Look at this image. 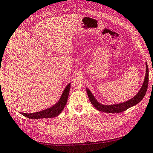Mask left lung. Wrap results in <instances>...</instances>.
Masks as SVG:
<instances>
[{"label": "left lung", "mask_w": 153, "mask_h": 153, "mask_svg": "<svg viewBox=\"0 0 153 153\" xmlns=\"http://www.w3.org/2000/svg\"><path fill=\"white\" fill-rule=\"evenodd\" d=\"M148 83H149V68H148L147 64L146 62V74H145V80L143 83V85H142L141 89L140 90L139 92H138V93L132 98L130 99L129 100L120 103V104H117L103 105L96 100L93 94L91 93V92L88 90L87 88V93L88 94V98H89V100L91 102V104H93L94 107L97 110H98V111L105 112V113H117L123 112L128 108L132 107V106L138 104V103H139L142 99L144 98L145 94H146L147 87H148Z\"/></svg>", "instance_id": "obj_1"}]
</instances>
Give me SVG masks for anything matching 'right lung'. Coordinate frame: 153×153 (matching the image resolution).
Here are the masks:
<instances>
[{"label":"right lung","mask_w":153,"mask_h":153,"mask_svg":"<svg viewBox=\"0 0 153 153\" xmlns=\"http://www.w3.org/2000/svg\"><path fill=\"white\" fill-rule=\"evenodd\" d=\"M70 88V83H69L66 87L65 89L64 90L63 93L59 99V102L56 103L52 107L49 108L47 109L43 110V111L33 113H20L25 117L29 118L30 119H43V118H52L58 116L60 113L62 112L63 109L65 108L67 103V100L69 95Z\"/></svg>","instance_id":"right-lung-1"}]
</instances>
